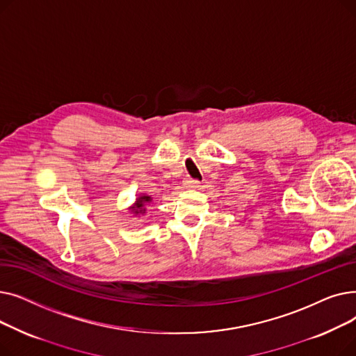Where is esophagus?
Segmentation results:
<instances>
[{"label":"esophagus","mask_w":356,"mask_h":356,"mask_svg":"<svg viewBox=\"0 0 356 356\" xmlns=\"http://www.w3.org/2000/svg\"><path fill=\"white\" fill-rule=\"evenodd\" d=\"M184 186H186V188H188V189H197L199 188V186H200V183L197 181V180H193V179H186L184 180Z\"/></svg>","instance_id":"1"}]
</instances>
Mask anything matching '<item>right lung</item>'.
<instances>
[{"label":"right lung","mask_w":356,"mask_h":356,"mask_svg":"<svg viewBox=\"0 0 356 356\" xmlns=\"http://www.w3.org/2000/svg\"><path fill=\"white\" fill-rule=\"evenodd\" d=\"M149 203H153V197L145 195V193H141L140 196H137L136 202L128 208V211L133 213L134 216H144L145 211H147V207Z\"/></svg>","instance_id":"obj_1"}]
</instances>
